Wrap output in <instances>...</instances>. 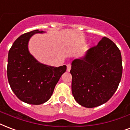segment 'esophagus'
Returning a JSON list of instances; mask_svg holds the SVG:
<instances>
[{
    "label": "esophagus",
    "mask_w": 130,
    "mask_h": 130,
    "mask_svg": "<svg viewBox=\"0 0 130 130\" xmlns=\"http://www.w3.org/2000/svg\"><path fill=\"white\" fill-rule=\"evenodd\" d=\"M71 67H72V65H70V64H68L67 65V71L68 72H70V70H71Z\"/></svg>",
    "instance_id": "34e87169"
}]
</instances>
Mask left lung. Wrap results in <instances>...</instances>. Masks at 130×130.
<instances>
[{"mask_svg":"<svg viewBox=\"0 0 130 130\" xmlns=\"http://www.w3.org/2000/svg\"><path fill=\"white\" fill-rule=\"evenodd\" d=\"M122 72L121 52L110 39L103 37L96 46L72 62L74 99L87 108L104 104L116 91Z\"/></svg>","mask_w":130,"mask_h":130,"instance_id":"8db88e82","label":"left lung"}]
</instances>
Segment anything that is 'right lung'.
<instances>
[{"label": "right lung", "instance_id": "obj_1", "mask_svg": "<svg viewBox=\"0 0 130 130\" xmlns=\"http://www.w3.org/2000/svg\"><path fill=\"white\" fill-rule=\"evenodd\" d=\"M38 29L24 34L14 41L9 51L7 78L11 90L22 101L41 105L50 99L66 65L53 67L41 63L29 51V41Z\"/></svg>", "mask_w": 130, "mask_h": 130}]
</instances>
